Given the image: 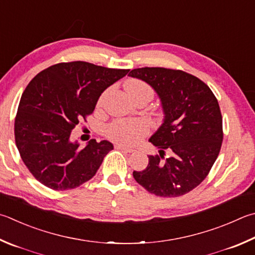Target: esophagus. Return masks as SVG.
I'll use <instances>...</instances> for the list:
<instances>
[{
  "label": "esophagus",
  "mask_w": 255,
  "mask_h": 255,
  "mask_svg": "<svg viewBox=\"0 0 255 255\" xmlns=\"http://www.w3.org/2000/svg\"><path fill=\"white\" fill-rule=\"evenodd\" d=\"M116 148L120 150L127 151V152H135L136 151V149H133V148L128 147V146H124V145H116Z\"/></svg>",
  "instance_id": "obj_1"
}]
</instances>
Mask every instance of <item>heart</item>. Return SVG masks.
<instances>
[{
  "instance_id": "1",
  "label": "heart",
  "mask_w": 255,
  "mask_h": 255,
  "mask_svg": "<svg viewBox=\"0 0 255 255\" xmlns=\"http://www.w3.org/2000/svg\"><path fill=\"white\" fill-rule=\"evenodd\" d=\"M128 95L133 97L147 94L152 97L151 88L140 80H129L126 83ZM148 133V126L139 119H117L106 127V135L116 142L133 145L140 141Z\"/></svg>"
}]
</instances>
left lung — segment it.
<instances>
[{"label":"left lung","instance_id":"obj_1","mask_svg":"<svg viewBox=\"0 0 255 255\" xmlns=\"http://www.w3.org/2000/svg\"><path fill=\"white\" fill-rule=\"evenodd\" d=\"M147 82L158 95L164 120L149 138L159 155L148 156L147 167L133 172L138 184L161 197H178L205 179L220 154L223 127L219 103L195 76L166 68H138L129 75ZM165 149L172 156L163 159Z\"/></svg>","mask_w":255,"mask_h":255}]
</instances>
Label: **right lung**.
<instances>
[{
    "mask_svg": "<svg viewBox=\"0 0 255 255\" xmlns=\"http://www.w3.org/2000/svg\"><path fill=\"white\" fill-rule=\"evenodd\" d=\"M128 71L85 61L62 62L30 81L18 104L14 135L23 163L36 180L66 191L94 177L114 145L91 139L81 149L71 140V131L94 113L101 94Z\"/></svg>",
    "mask_w": 255,
    "mask_h": 255,
    "instance_id": "add662e5",
    "label": "right lung"
}]
</instances>
